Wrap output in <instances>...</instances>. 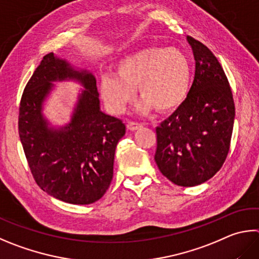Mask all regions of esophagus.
I'll return each mask as SVG.
<instances>
[{"instance_id":"1","label":"esophagus","mask_w":259,"mask_h":259,"mask_svg":"<svg viewBox=\"0 0 259 259\" xmlns=\"http://www.w3.org/2000/svg\"><path fill=\"white\" fill-rule=\"evenodd\" d=\"M126 126H128V129L130 131H136V130L142 129L143 128V124L137 123V122H128V124H126Z\"/></svg>"}]
</instances>
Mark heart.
<instances>
[{
    "mask_svg": "<svg viewBox=\"0 0 259 259\" xmlns=\"http://www.w3.org/2000/svg\"><path fill=\"white\" fill-rule=\"evenodd\" d=\"M191 67L181 50L149 46L125 55L115 64V74H103L98 91L111 113L122 114L134 101L136 91L142 101L137 111L148 114L154 107L168 113L180 107L188 97Z\"/></svg>",
    "mask_w": 259,
    "mask_h": 259,
    "instance_id": "b5f03b06",
    "label": "heart"
}]
</instances>
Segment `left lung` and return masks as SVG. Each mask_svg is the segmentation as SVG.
I'll return each mask as SVG.
<instances>
[{
  "label": "left lung",
  "instance_id": "obj_1",
  "mask_svg": "<svg viewBox=\"0 0 259 259\" xmlns=\"http://www.w3.org/2000/svg\"><path fill=\"white\" fill-rule=\"evenodd\" d=\"M196 61L183 104L156 128L159 171L175 185L195 187L215 176L227 158L234 123L231 88L215 55L187 37Z\"/></svg>",
  "mask_w": 259,
  "mask_h": 259
}]
</instances>
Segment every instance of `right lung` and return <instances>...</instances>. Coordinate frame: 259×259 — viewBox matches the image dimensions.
<instances>
[{
	"instance_id": "obj_1",
	"label": "right lung",
	"mask_w": 259,
	"mask_h": 259,
	"mask_svg": "<svg viewBox=\"0 0 259 259\" xmlns=\"http://www.w3.org/2000/svg\"><path fill=\"white\" fill-rule=\"evenodd\" d=\"M81 84L70 120L54 125L45 105L55 82ZM125 134L117 117L101 110L96 78L54 53L45 55L22 94L19 136L35 181L54 198L88 205L102 198L113 178L116 145Z\"/></svg>"
}]
</instances>
